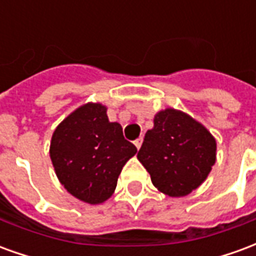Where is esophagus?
<instances>
[{
  "instance_id": "34e87169",
  "label": "esophagus",
  "mask_w": 256,
  "mask_h": 256,
  "mask_svg": "<svg viewBox=\"0 0 256 256\" xmlns=\"http://www.w3.org/2000/svg\"><path fill=\"white\" fill-rule=\"evenodd\" d=\"M134 145L137 146V150H140V148H141V145H142V137H140V138L136 140V141H134Z\"/></svg>"
}]
</instances>
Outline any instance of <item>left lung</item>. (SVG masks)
I'll return each mask as SVG.
<instances>
[{
	"label": "left lung",
	"instance_id": "8db88e82",
	"mask_svg": "<svg viewBox=\"0 0 256 256\" xmlns=\"http://www.w3.org/2000/svg\"><path fill=\"white\" fill-rule=\"evenodd\" d=\"M216 142L207 128L174 108L158 112L137 154L152 184L172 198L198 188L214 166Z\"/></svg>",
	"mask_w": 256,
	"mask_h": 256
}]
</instances>
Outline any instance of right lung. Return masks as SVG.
<instances>
[{"label":"right lung","mask_w":256,"mask_h":256,"mask_svg":"<svg viewBox=\"0 0 256 256\" xmlns=\"http://www.w3.org/2000/svg\"><path fill=\"white\" fill-rule=\"evenodd\" d=\"M137 148L110 122L106 106L88 102L58 124L50 141V159L58 181L72 196L89 204L104 203Z\"/></svg>","instance_id":"right-lung-1"}]
</instances>
